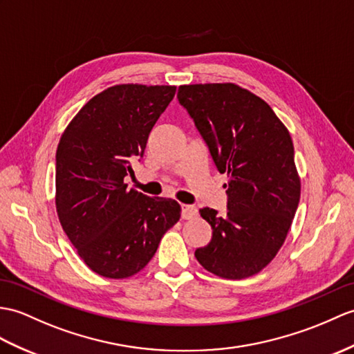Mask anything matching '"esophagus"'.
I'll return each mask as SVG.
<instances>
[{"label":"esophagus","instance_id":"34e87169","mask_svg":"<svg viewBox=\"0 0 354 354\" xmlns=\"http://www.w3.org/2000/svg\"><path fill=\"white\" fill-rule=\"evenodd\" d=\"M197 214V208L193 205H180V217L183 218H192Z\"/></svg>","mask_w":354,"mask_h":354}]
</instances>
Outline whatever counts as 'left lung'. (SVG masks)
Wrapping results in <instances>:
<instances>
[{
    "label": "left lung",
    "mask_w": 354,
    "mask_h": 354,
    "mask_svg": "<svg viewBox=\"0 0 354 354\" xmlns=\"http://www.w3.org/2000/svg\"><path fill=\"white\" fill-rule=\"evenodd\" d=\"M178 101L227 175L226 214L199 211L212 236L194 257L220 277L257 274L282 248L300 201L288 129L266 101L232 83L180 86Z\"/></svg>",
    "instance_id": "1"
}]
</instances>
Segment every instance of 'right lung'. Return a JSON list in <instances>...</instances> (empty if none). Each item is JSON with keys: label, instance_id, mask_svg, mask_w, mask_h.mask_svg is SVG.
I'll list each match as a JSON object with an SVG mask.
<instances>
[{"label": "right lung", "instance_id": "add662e5", "mask_svg": "<svg viewBox=\"0 0 354 354\" xmlns=\"http://www.w3.org/2000/svg\"><path fill=\"white\" fill-rule=\"evenodd\" d=\"M175 92V86L106 88L78 111L57 147V214L80 258L104 277L145 268L180 217L176 201L127 190L123 183Z\"/></svg>", "mask_w": 354, "mask_h": 354}]
</instances>
